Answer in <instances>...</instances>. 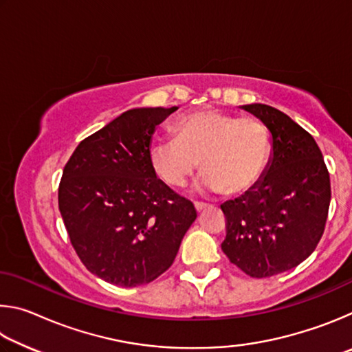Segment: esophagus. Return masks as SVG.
<instances>
[{
  "label": "esophagus",
  "mask_w": 352,
  "mask_h": 352,
  "mask_svg": "<svg viewBox=\"0 0 352 352\" xmlns=\"http://www.w3.org/2000/svg\"><path fill=\"white\" fill-rule=\"evenodd\" d=\"M206 208V205L204 204H195V210H197V212H201Z\"/></svg>",
  "instance_id": "34e87169"
}]
</instances>
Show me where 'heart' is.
I'll return each instance as SVG.
<instances>
[{
	"mask_svg": "<svg viewBox=\"0 0 352 352\" xmlns=\"http://www.w3.org/2000/svg\"><path fill=\"white\" fill-rule=\"evenodd\" d=\"M170 140H155L151 164L170 188H183L201 166V188L242 195L269 168L272 140L264 122L216 109L188 113L172 122Z\"/></svg>",
	"mask_w": 352,
	"mask_h": 352,
	"instance_id": "1",
	"label": "heart"
}]
</instances>
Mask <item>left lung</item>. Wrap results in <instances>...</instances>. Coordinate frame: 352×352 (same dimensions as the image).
Wrapping results in <instances>:
<instances>
[{"label":"left lung","instance_id":"obj_1","mask_svg":"<svg viewBox=\"0 0 352 352\" xmlns=\"http://www.w3.org/2000/svg\"><path fill=\"white\" fill-rule=\"evenodd\" d=\"M272 133L273 153L262 180L223 204V253L252 278H269L307 259L323 236L331 180L314 136L265 104L243 105Z\"/></svg>","mask_w":352,"mask_h":352}]
</instances>
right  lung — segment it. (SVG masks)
<instances>
[{
	"mask_svg": "<svg viewBox=\"0 0 352 352\" xmlns=\"http://www.w3.org/2000/svg\"><path fill=\"white\" fill-rule=\"evenodd\" d=\"M177 107L133 109L79 142L58 184V210L82 264L104 281L136 287L169 269L197 217L192 201L157 178L155 127Z\"/></svg>",
	"mask_w": 352,
	"mask_h": 352,
	"instance_id": "right-lung-1",
	"label": "right lung"
}]
</instances>
